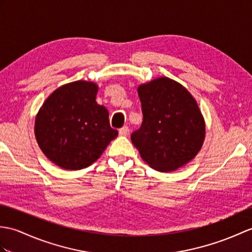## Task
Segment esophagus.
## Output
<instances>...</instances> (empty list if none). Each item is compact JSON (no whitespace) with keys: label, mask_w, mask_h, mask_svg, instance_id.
<instances>
[{"label":"esophagus","mask_w":252,"mask_h":252,"mask_svg":"<svg viewBox=\"0 0 252 252\" xmlns=\"http://www.w3.org/2000/svg\"><path fill=\"white\" fill-rule=\"evenodd\" d=\"M128 126H122L121 128H119V135L120 136H126L127 134H128Z\"/></svg>","instance_id":"obj_1"}]
</instances>
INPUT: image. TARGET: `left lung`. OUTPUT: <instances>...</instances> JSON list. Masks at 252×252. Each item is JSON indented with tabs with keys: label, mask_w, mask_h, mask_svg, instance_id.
<instances>
[{
	"label": "left lung",
	"mask_w": 252,
	"mask_h": 252,
	"mask_svg": "<svg viewBox=\"0 0 252 252\" xmlns=\"http://www.w3.org/2000/svg\"><path fill=\"white\" fill-rule=\"evenodd\" d=\"M143 122L131 134L133 145L148 164L172 172L187 164L200 151L205 124L189 91L167 77L138 87Z\"/></svg>",
	"instance_id": "left-lung-1"
}]
</instances>
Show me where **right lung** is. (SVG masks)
<instances>
[{
    "mask_svg": "<svg viewBox=\"0 0 252 252\" xmlns=\"http://www.w3.org/2000/svg\"><path fill=\"white\" fill-rule=\"evenodd\" d=\"M97 86L79 80L58 88L39 109L35 136L45 156L64 169H81L96 161L118 135L108 110L95 101Z\"/></svg>",
    "mask_w": 252,
    "mask_h": 252,
    "instance_id": "obj_1",
    "label": "right lung"
}]
</instances>
